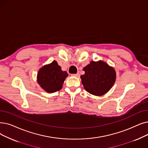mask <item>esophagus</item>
Returning <instances> with one entry per match:
<instances>
[{
  "mask_svg": "<svg viewBox=\"0 0 148 148\" xmlns=\"http://www.w3.org/2000/svg\"><path fill=\"white\" fill-rule=\"evenodd\" d=\"M73 76H74V77H80V74L79 73H77V74H72Z\"/></svg>",
  "mask_w": 148,
  "mask_h": 148,
  "instance_id": "obj_1",
  "label": "esophagus"
}]
</instances>
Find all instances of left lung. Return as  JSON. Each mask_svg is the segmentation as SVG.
Masks as SVG:
<instances>
[{"label":"left lung","instance_id":"obj_1","mask_svg":"<svg viewBox=\"0 0 148 148\" xmlns=\"http://www.w3.org/2000/svg\"><path fill=\"white\" fill-rule=\"evenodd\" d=\"M85 74L80 76L87 92L94 95H102L113 86L116 78L114 68L103 61L91 62L83 68Z\"/></svg>","mask_w":148,"mask_h":148}]
</instances>
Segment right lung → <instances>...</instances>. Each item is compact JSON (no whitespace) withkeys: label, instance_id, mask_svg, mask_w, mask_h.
<instances>
[{"label":"right lung","instance_id":"add662e5","mask_svg":"<svg viewBox=\"0 0 148 148\" xmlns=\"http://www.w3.org/2000/svg\"><path fill=\"white\" fill-rule=\"evenodd\" d=\"M68 75L66 71H62L57 62L53 61L40 69L37 74V82L45 91L52 93L62 89Z\"/></svg>","mask_w":148,"mask_h":148}]
</instances>
